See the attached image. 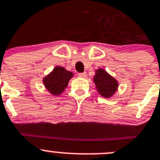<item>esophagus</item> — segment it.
Wrapping results in <instances>:
<instances>
[{
	"label": "esophagus",
	"instance_id": "obj_1",
	"mask_svg": "<svg viewBox=\"0 0 160 160\" xmlns=\"http://www.w3.org/2000/svg\"><path fill=\"white\" fill-rule=\"evenodd\" d=\"M78 76L80 78H86V76H87V74H86V73H78Z\"/></svg>",
	"mask_w": 160,
	"mask_h": 160
}]
</instances>
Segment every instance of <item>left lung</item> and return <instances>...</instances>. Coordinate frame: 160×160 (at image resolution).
I'll list each match as a JSON object with an SVG mask.
<instances>
[{
    "instance_id": "left-lung-1",
    "label": "left lung",
    "mask_w": 160,
    "mask_h": 160,
    "mask_svg": "<svg viewBox=\"0 0 160 160\" xmlns=\"http://www.w3.org/2000/svg\"><path fill=\"white\" fill-rule=\"evenodd\" d=\"M93 81L98 92L104 97H112L118 88L117 80L101 68L96 71Z\"/></svg>"
}]
</instances>
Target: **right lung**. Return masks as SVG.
Returning <instances> with one entry per match:
<instances>
[{"label":"right lung","mask_w":160,"mask_h":160,"mask_svg":"<svg viewBox=\"0 0 160 160\" xmlns=\"http://www.w3.org/2000/svg\"><path fill=\"white\" fill-rule=\"evenodd\" d=\"M72 76L73 73L62 67H56L48 76L44 78L43 82L48 92L52 95L58 96L68 86V82Z\"/></svg>","instance_id":"1"}]
</instances>
